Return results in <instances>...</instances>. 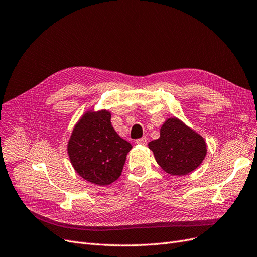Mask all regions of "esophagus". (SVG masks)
<instances>
[{"mask_svg":"<svg viewBox=\"0 0 257 257\" xmlns=\"http://www.w3.org/2000/svg\"><path fill=\"white\" fill-rule=\"evenodd\" d=\"M147 142H148V139H147V137H142V138H139V139H137L136 141V144H138V145H147Z\"/></svg>","mask_w":257,"mask_h":257,"instance_id":"34e87169","label":"esophagus"}]
</instances>
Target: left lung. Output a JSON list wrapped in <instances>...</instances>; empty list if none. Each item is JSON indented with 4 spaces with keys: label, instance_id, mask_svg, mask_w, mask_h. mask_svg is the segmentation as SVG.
Returning a JSON list of instances; mask_svg holds the SVG:
<instances>
[{
    "label": "left lung",
    "instance_id": "1",
    "mask_svg": "<svg viewBox=\"0 0 257 257\" xmlns=\"http://www.w3.org/2000/svg\"><path fill=\"white\" fill-rule=\"evenodd\" d=\"M155 161L173 176H184L195 170L207 154L205 139L177 118L163 124L160 138L148 144Z\"/></svg>",
    "mask_w": 257,
    "mask_h": 257
}]
</instances>
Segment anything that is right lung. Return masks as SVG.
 Wrapping results in <instances>:
<instances>
[{"label":"right lung","mask_w":257,"mask_h":257,"mask_svg":"<svg viewBox=\"0 0 257 257\" xmlns=\"http://www.w3.org/2000/svg\"><path fill=\"white\" fill-rule=\"evenodd\" d=\"M107 110L88 111L76 124L67 145L74 169L84 180L108 185L122 173L132 145L111 125Z\"/></svg>","instance_id":"add662e5"}]
</instances>
